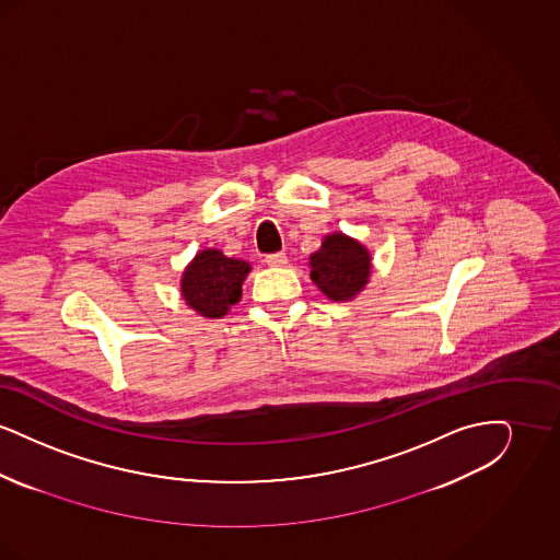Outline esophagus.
I'll return each instance as SVG.
<instances>
[{"instance_id":"34e87169","label":"esophagus","mask_w":560,"mask_h":560,"mask_svg":"<svg viewBox=\"0 0 560 560\" xmlns=\"http://www.w3.org/2000/svg\"><path fill=\"white\" fill-rule=\"evenodd\" d=\"M265 262L268 267H285L288 265V256L283 252H275V254H267Z\"/></svg>"}]
</instances>
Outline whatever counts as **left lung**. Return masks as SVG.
I'll use <instances>...</instances> for the list:
<instances>
[{
    "mask_svg": "<svg viewBox=\"0 0 560 560\" xmlns=\"http://www.w3.org/2000/svg\"><path fill=\"white\" fill-rule=\"evenodd\" d=\"M311 279L329 300H350L368 283L372 258L370 252L347 235L334 233L311 256Z\"/></svg>",
    "mask_w": 560,
    "mask_h": 560,
    "instance_id": "8db88e82",
    "label": "left lung"
}]
</instances>
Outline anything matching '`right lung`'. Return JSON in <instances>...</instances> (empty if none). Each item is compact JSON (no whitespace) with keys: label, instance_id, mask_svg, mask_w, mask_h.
Returning <instances> with one entry per match:
<instances>
[{"label":"right lung","instance_id":"1","mask_svg":"<svg viewBox=\"0 0 560 560\" xmlns=\"http://www.w3.org/2000/svg\"><path fill=\"white\" fill-rule=\"evenodd\" d=\"M247 272V262L226 258L218 249H203L185 270L183 298L203 317H224L240 302L241 283Z\"/></svg>","mask_w":560,"mask_h":560}]
</instances>
